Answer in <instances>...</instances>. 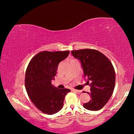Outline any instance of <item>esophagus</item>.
I'll return each instance as SVG.
<instances>
[{
    "instance_id": "esophagus-1",
    "label": "esophagus",
    "mask_w": 134,
    "mask_h": 134,
    "mask_svg": "<svg viewBox=\"0 0 134 134\" xmlns=\"http://www.w3.org/2000/svg\"><path fill=\"white\" fill-rule=\"evenodd\" d=\"M72 91H75V92H77V93H79L82 92L81 90H76V89H72Z\"/></svg>"
}]
</instances>
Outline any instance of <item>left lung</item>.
<instances>
[{
  "label": "left lung",
  "mask_w": 134,
  "mask_h": 134,
  "mask_svg": "<svg viewBox=\"0 0 134 134\" xmlns=\"http://www.w3.org/2000/svg\"><path fill=\"white\" fill-rule=\"evenodd\" d=\"M74 57L79 60L84 77L90 86L91 97L83 107L90 110H99L107 104L114 90L115 72L110 61L101 52L85 49L71 51Z\"/></svg>",
  "instance_id": "obj_1"
}]
</instances>
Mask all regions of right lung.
Instances as JSON below:
<instances>
[{"label": "right lung", "instance_id": "right-lung-1", "mask_svg": "<svg viewBox=\"0 0 134 134\" xmlns=\"http://www.w3.org/2000/svg\"><path fill=\"white\" fill-rule=\"evenodd\" d=\"M69 51H43L30 60L26 69L25 86L29 98L40 110L48 115L62 109L65 97L70 90L58 89L52 85L58 65Z\"/></svg>", "mask_w": 134, "mask_h": 134}]
</instances>
